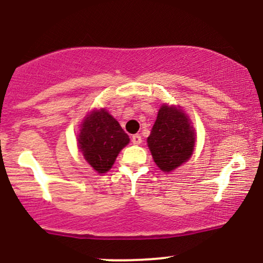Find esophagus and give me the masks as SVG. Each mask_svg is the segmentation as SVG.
<instances>
[{"mask_svg":"<svg viewBox=\"0 0 263 263\" xmlns=\"http://www.w3.org/2000/svg\"><path fill=\"white\" fill-rule=\"evenodd\" d=\"M131 141H132V143L136 144V146H138V144L142 143V137L140 135H134L131 137Z\"/></svg>","mask_w":263,"mask_h":263,"instance_id":"1","label":"esophagus"}]
</instances>
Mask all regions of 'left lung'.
I'll use <instances>...</instances> for the list:
<instances>
[{
  "label": "left lung",
  "mask_w": 263,
  "mask_h": 263,
  "mask_svg": "<svg viewBox=\"0 0 263 263\" xmlns=\"http://www.w3.org/2000/svg\"><path fill=\"white\" fill-rule=\"evenodd\" d=\"M147 143L156 164L170 173L192 157L195 131L179 106L162 105Z\"/></svg>",
  "instance_id": "obj_1"
}]
</instances>
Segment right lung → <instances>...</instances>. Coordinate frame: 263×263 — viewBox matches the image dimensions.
<instances>
[{
    "mask_svg": "<svg viewBox=\"0 0 263 263\" xmlns=\"http://www.w3.org/2000/svg\"><path fill=\"white\" fill-rule=\"evenodd\" d=\"M80 127L78 138L80 152L98 173H106L120 151L128 144V135L105 108L91 111Z\"/></svg>",
    "mask_w": 263,
    "mask_h": 263,
    "instance_id": "right-lung-1",
    "label": "right lung"
}]
</instances>
